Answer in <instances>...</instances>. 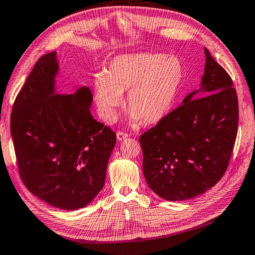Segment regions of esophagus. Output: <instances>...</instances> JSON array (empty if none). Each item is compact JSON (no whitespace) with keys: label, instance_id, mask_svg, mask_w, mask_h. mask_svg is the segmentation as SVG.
Here are the masks:
<instances>
[{"label":"esophagus","instance_id":"1","mask_svg":"<svg viewBox=\"0 0 255 255\" xmlns=\"http://www.w3.org/2000/svg\"><path fill=\"white\" fill-rule=\"evenodd\" d=\"M128 136V133H125L123 131H119L118 133H116V137H118L119 141H122L124 139H127V137Z\"/></svg>","mask_w":255,"mask_h":255}]
</instances>
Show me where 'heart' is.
<instances>
[{
  "label": "heart",
  "mask_w": 255,
  "mask_h": 255,
  "mask_svg": "<svg viewBox=\"0 0 255 255\" xmlns=\"http://www.w3.org/2000/svg\"><path fill=\"white\" fill-rule=\"evenodd\" d=\"M184 64L176 56L141 52L115 57L94 80V95L102 119L113 122L127 92L133 123L159 122L166 116L184 83Z\"/></svg>",
  "instance_id": "b5f03b06"
}]
</instances>
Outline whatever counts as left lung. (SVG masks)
Instances as JSON below:
<instances>
[{
    "instance_id": "left-lung-1",
    "label": "left lung",
    "mask_w": 255,
    "mask_h": 255,
    "mask_svg": "<svg viewBox=\"0 0 255 255\" xmlns=\"http://www.w3.org/2000/svg\"><path fill=\"white\" fill-rule=\"evenodd\" d=\"M205 55L200 88L140 136L146 184L171 202L196 197L216 185L229 167L238 135L233 82L206 48Z\"/></svg>"
}]
</instances>
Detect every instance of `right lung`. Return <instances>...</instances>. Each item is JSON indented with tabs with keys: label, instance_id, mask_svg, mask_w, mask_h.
I'll list each match as a JSON object with an SVG mask.
<instances>
[{
	"label": "right lung",
	"instance_id": "obj_1",
	"mask_svg": "<svg viewBox=\"0 0 255 255\" xmlns=\"http://www.w3.org/2000/svg\"><path fill=\"white\" fill-rule=\"evenodd\" d=\"M56 51L35 62L11 113L17 169L30 193L57 208L85 207L104 187L116 134L91 114L88 87L55 95Z\"/></svg>",
	"mask_w": 255,
	"mask_h": 255
}]
</instances>
